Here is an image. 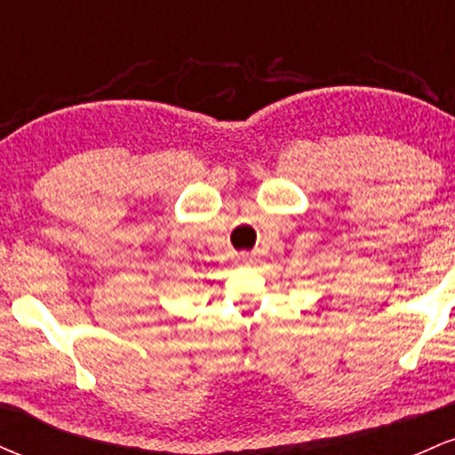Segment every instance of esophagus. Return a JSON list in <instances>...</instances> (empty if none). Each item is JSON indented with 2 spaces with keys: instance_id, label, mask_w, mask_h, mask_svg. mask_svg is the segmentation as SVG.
I'll return each mask as SVG.
<instances>
[{
  "instance_id": "1",
  "label": "esophagus",
  "mask_w": 455,
  "mask_h": 455,
  "mask_svg": "<svg viewBox=\"0 0 455 455\" xmlns=\"http://www.w3.org/2000/svg\"><path fill=\"white\" fill-rule=\"evenodd\" d=\"M242 259H243V260H252V259H250V257H248V254H243V257H242Z\"/></svg>"
}]
</instances>
